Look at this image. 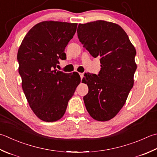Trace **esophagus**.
<instances>
[{
	"label": "esophagus",
	"instance_id": "obj_1",
	"mask_svg": "<svg viewBox=\"0 0 157 157\" xmlns=\"http://www.w3.org/2000/svg\"><path fill=\"white\" fill-rule=\"evenodd\" d=\"M79 75H80L81 79H82L83 77H84V73H79Z\"/></svg>",
	"mask_w": 157,
	"mask_h": 157
}]
</instances>
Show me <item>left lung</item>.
<instances>
[{"instance_id": "left-lung-1", "label": "left lung", "mask_w": 157, "mask_h": 157, "mask_svg": "<svg viewBox=\"0 0 157 157\" xmlns=\"http://www.w3.org/2000/svg\"><path fill=\"white\" fill-rule=\"evenodd\" d=\"M79 41L92 56L100 57L99 74L85 73L84 97L89 114L98 121L113 118L122 109L134 84L136 50L118 24L97 20L78 25Z\"/></svg>"}]
</instances>
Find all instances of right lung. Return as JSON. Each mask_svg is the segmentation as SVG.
<instances>
[{
	"mask_svg": "<svg viewBox=\"0 0 157 157\" xmlns=\"http://www.w3.org/2000/svg\"><path fill=\"white\" fill-rule=\"evenodd\" d=\"M78 24L44 21L24 36L17 52L21 86L30 108L45 122H55L65 113L68 102L80 83L78 73L56 69L65 60L64 49Z\"/></svg>",
	"mask_w": 157,
	"mask_h": 157,
	"instance_id": "1",
	"label": "right lung"
}]
</instances>
